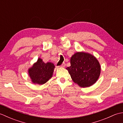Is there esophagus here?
<instances>
[{
  "label": "esophagus",
  "mask_w": 123,
  "mask_h": 123,
  "mask_svg": "<svg viewBox=\"0 0 123 123\" xmlns=\"http://www.w3.org/2000/svg\"><path fill=\"white\" fill-rule=\"evenodd\" d=\"M66 63H62V64H61V67H62V68H64L65 67H66Z\"/></svg>",
  "instance_id": "obj_1"
}]
</instances>
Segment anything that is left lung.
Returning a JSON list of instances; mask_svg holds the SVG:
<instances>
[{
	"label": "left lung",
	"instance_id": "8db88e82",
	"mask_svg": "<svg viewBox=\"0 0 123 123\" xmlns=\"http://www.w3.org/2000/svg\"><path fill=\"white\" fill-rule=\"evenodd\" d=\"M71 66L67 68L72 80L80 87L92 86L99 77L100 65L96 57L86 52H77L70 59Z\"/></svg>",
	"mask_w": 123,
	"mask_h": 123
}]
</instances>
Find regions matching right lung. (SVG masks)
<instances>
[{
    "label": "right lung",
    "instance_id": "1",
    "mask_svg": "<svg viewBox=\"0 0 123 123\" xmlns=\"http://www.w3.org/2000/svg\"><path fill=\"white\" fill-rule=\"evenodd\" d=\"M55 66L51 62L45 63L41 58L28 69V74L33 83L43 85L52 78Z\"/></svg>",
    "mask_w": 123,
    "mask_h": 123
}]
</instances>
